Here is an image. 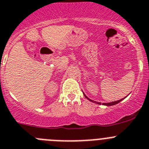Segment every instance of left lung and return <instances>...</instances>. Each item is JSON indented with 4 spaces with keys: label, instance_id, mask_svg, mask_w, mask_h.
I'll use <instances>...</instances> for the list:
<instances>
[{
    "label": "left lung",
    "instance_id": "left-lung-1",
    "mask_svg": "<svg viewBox=\"0 0 149 149\" xmlns=\"http://www.w3.org/2000/svg\"><path fill=\"white\" fill-rule=\"evenodd\" d=\"M84 96H85V97H86L88 100H89V101L92 102H94V103H96V104H102L101 102H99L93 101V100H91V99H89V98H88V96H86V95L84 94ZM125 97H126V96H125ZM125 98H123V99H121V100H117V101H115V102H108V103H102V104H103V105H106V106H111V105H114V104H118V103L120 102H121L122 100H124Z\"/></svg>",
    "mask_w": 149,
    "mask_h": 149
}]
</instances>
